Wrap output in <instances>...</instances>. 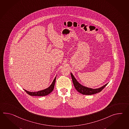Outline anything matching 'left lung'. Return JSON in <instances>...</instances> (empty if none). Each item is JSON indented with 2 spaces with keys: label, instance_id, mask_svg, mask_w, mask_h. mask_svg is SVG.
Masks as SVG:
<instances>
[{
  "label": "left lung",
  "instance_id": "obj_1",
  "mask_svg": "<svg viewBox=\"0 0 129 129\" xmlns=\"http://www.w3.org/2000/svg\"><path fill=\"white\" fill-rule=\"evenodd\" d=\"M71 75L72 79L73 82L74 84V85L75 86V88L76 89V90L78 92H79L80 93L82 94L83 95H92L94 94L95 93H97L98 92H100L103 90L106 85L108 84H106L103 86L99 88H97V89H92L90 88L87 87L86 86L81 85L80 83L78 82L76 79L75 78L74 76L73 75V74L71 73Z\"/></svg>",
  "mask_w": 129,
  "mask_h": 129
}]
</instances>
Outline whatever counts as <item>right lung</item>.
<instances>
[{
	"label": "right lung",
	"mask_w": 129,
	"mask_h": 129,
	"mask_svg": "<svg viewBox=\"0 0 129 129\" xmlns=\"http://www.w3.org/2000/svg\"><path fill=\"white\" fill-rule=\"evenodd\" d=\"M55 80H56V77L54 78L51 85L49 86L48 88H46V89H44L43 90H41L40 91H38L37 92H30L27 91H26V90H24H24L30 96H46V95L49 94L50 93H51L53 91V90H54Z\"/></svg>",
	"instance_id": "1"
}]
</instances>
